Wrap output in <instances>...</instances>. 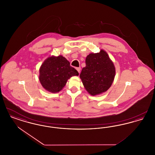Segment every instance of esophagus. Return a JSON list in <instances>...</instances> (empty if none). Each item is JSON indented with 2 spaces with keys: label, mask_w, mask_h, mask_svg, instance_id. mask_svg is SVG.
I'll return each instance as SVG.
<instances>
[{
  "label": "esophagus",
  "mask_w": 155,
  "mask_h": 155,
  "mask_svg": "<svg viewBox=\"0 0 155 155\" xmlns=\"http://www.w3.org/2000/svg\"><path fill=\"white\" fill-rule=\"evenodd\" d=\"M77 70L78 71V72L79 73H80V70H81V67H77Z\"/></svg>",
  "instance_id": "1"
}]
</instances>
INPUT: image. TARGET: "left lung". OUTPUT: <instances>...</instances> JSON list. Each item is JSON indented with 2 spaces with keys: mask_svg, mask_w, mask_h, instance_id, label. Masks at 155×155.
Wrapping results in <instances>:
<instances>
[{
  "mask_svg": "<svg viewBox=\"0 0 155 155\" xmlns=\"http://www.w3.org/2000/svg\"><path fill=\"white\" fill-rule=\"evenodd\" d=\"M85 63L80 77L89 94L94 96L108 90L114 80L116 70L107 53L103 49L99 53H90Z\"/></svg>",
  "mask_w": 155,
  "mask_h": 155,
  "instance_id": "left-lung-1",
  "label": "left lung"
}]
</instances>
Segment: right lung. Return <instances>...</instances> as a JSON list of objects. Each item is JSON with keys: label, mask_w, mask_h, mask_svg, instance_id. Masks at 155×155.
<instances>
[{"label": "right lung", "mask_w": 155, "mask_h": 155, "mask_svg": "<svg viewBox=\"0 0 155 155\" xmlns=\"http://www.w3.org/2000/svg\"><path fill=\"white\" fill-rule=\"evenodd\" d=\"M78 72L70 66L63 56H52L46 59L39 68V79L46 91L56 93L66 85L70 77L78 75Z\"/></svg>", "instance_id": "obj_1"}]
</instances>
